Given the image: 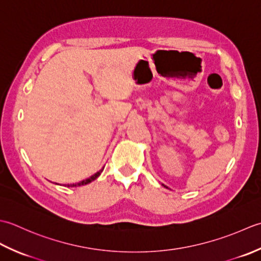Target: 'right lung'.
Listing matches in <instances>:
<instances>
[{
	"instance_id": "right-lung-1",
	"label": "right lung",
	"mask_w": 261,
	"mask_h": 261,
	"mask_svg": "<svg viewBox=\"0 0 261 261\" xmlns=\"http://www.w3.org/2000/svg\"><path fill=\"white\" fill-rule=\"evenodd\" d=\"M102 170L103 169H101L100 171H98L97 173H94L93 175H91V177L90 178H88V179H86V180H82V181H80V182H77V184H73V185H67V187H79V186H83V185H88V184H90L91 181H93V180H95L97 179L99 175L101 174V172H102Z\"/></svg>"
}]
</instances>
